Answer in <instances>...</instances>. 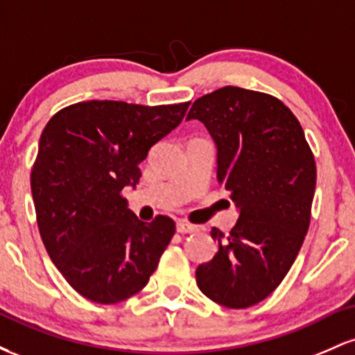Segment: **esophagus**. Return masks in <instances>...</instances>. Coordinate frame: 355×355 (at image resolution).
Here are the masks:
<instances>
[{"label":"esophagus","mask_w":355,"mask_h":355,"mask_svg":"<svg viewBox=\"0 0 355 355\" xmlns=\"http://www.w3.org/2000/svg\"><path fill=\"white\" fill-rule=\"evenodd\" d=\"M177 232L180 234H191V232H197V225H191L187 222H177Z\"/></svg>","instance_id":"34e87169"}]
</instances>
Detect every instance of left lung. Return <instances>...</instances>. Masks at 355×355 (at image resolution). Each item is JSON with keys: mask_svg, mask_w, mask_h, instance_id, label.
<instances>
[{"mask_svg": "<svg viewBox=\"0 0 355 355\" xmlns=\"http://www.w3.org/2000/svg\"><path fill=\"white\" fill-rule=\"evenodd\" d=\"M217 145V180L239 209L217 254L198 266V288L229 309L259 304L291 270L311 223L315 160L294 113L275 96L223 87L191 105Z\"/></svg>", "mask_w": 355, "mask_h": 355, "instance_id": "left-lung-1", "label": "left lung"}]
</instances>
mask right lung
I'll return each mask as SVG.
<instances>
[{"instance_id": "right-lung-1", "label": "right lung", "mask_w": 355, "mask_h": 355, "mask_svg": "<svg viewBox=\"0 0 355 355\" xmlns=\"http://www.w3.org/2000/svg\"><path fill=\"white\" fill-rule=\"evenodd\" d=\"M189 105L80 101L44 126L31 170L36 222L51 262L88 300L116 304L140 292L172 240V218L141 222L121 190L137 185L150 148Z\"/></svg>"}]
</instances>
